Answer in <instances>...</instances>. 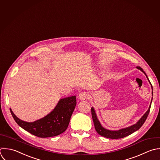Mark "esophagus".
Returning a JSON list of instances; mask_svg holds the SVG:
<instances>
[{
	"instance_id": "obj_1",
	"label": "esophagus",
	"mask_w": 160,
	"mask_h": 160,
	"mask_svg": "<svg viewBox=\"0 0 160 160\" xmlns=\"http://www.w3.org/2000/svg\"><path fill=\"white\" fill-rule=\"evenodd\" d=\"M89 98V95L87 92H81L79 95H78V98L80 100H87Z\"/></svg>"
}]
</instances>
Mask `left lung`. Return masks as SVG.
<instances>
[{"label":"left lung","instance_id":"left-lung-1","mask_svg":"<svg viewBox=\"0 0 160 160\" xmlns=\"http://www.w3.org/2000/svg\"><path fill=\"white\" fill-rule=\"evenodd\" d=\"M137 68L140 69V70H142L143 73H145V72L143 71V70L140 67H137ZM146 75V74H145ZM148 80H149L147 75H146ZM150 82V80H149ZM152 95H153V92H152ZM152 100L151 101V104L148 110V111L145 113V115L141 118V119L135 125L126 128H123V129H121L120 130L118 131H111V130H107L105 128H104L100 124V122L98 121L97 115L95 113V110L93 109V108L92 107L91 109L92 111V118H93V123H94V126H95V128L97 131V132L101 136L106 137L107 138H111V139H119V138H122L124 137H126L130 135H131L132 133H134L135 132L137 131L138 130H139L142 125H143V123H145V122L146 121L148 114L150 113V108H151V105H152Z\"/></svg>","mask_w":160,"mask_h":160}]
</instances>
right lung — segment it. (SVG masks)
I'll use <instances>...</instances> for the list:
<instances>
[{
    "label": "right lung",
    "instance_id": "1",
    "mask_svg": "<svg viewBox=\"0 0 160 160\" xmlns=\"http://www.w3.org/2000/svg\"><path fill=\"white\" fill-rule=\"evenodd\" d=\"M76 104L75 96L61 99L51 113L32 123L20 120L10 108V110L14 120L21 128L38 137L48 138L57 136L67 130Z\"/></svg>",
    "mask_w": 160,
    "mask_h": 160
}]
</instances>
